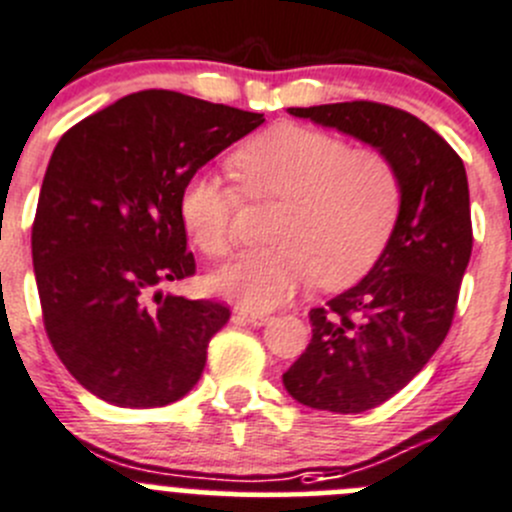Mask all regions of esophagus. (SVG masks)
Listing matches in <instances>:
<instances>
[{
	"label": "esophagus",
	"instance_id": "1",
	"mask_svg": "<svg viewBox=\"0 0 512 512\" xmlns=\"http://www.w3.org/2000/svg\"><path fill=\"white\" fill-rule=\"evenodd\" d=\"M235 315L240 317V320H245L247 325H255V327L265 325V322L270 320V315H267V312H252V310H245V307L235 310Z\"/></svg>",
	"mask_w": 512,
	"mask_h": 512
}]
</instances>
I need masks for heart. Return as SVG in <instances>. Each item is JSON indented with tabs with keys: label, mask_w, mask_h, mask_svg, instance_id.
I'll return each mask as SVG.
<instances>
[{
	"label": "heart",
	"mask_w": 512,
	"mask_h": 512,
	"mask_svg": "<svg viewBox=\"0 0 512 512\" xmlns=\"http://www.w3.org/2000/svg\"><path fill=\"white\" fill-rule=\"evenodd\" d=\"M232 175L250 200H280L275 247L247 252L212 275V287L240 305L272 310L320 282L352 285L370 272L393 237L403 180L388 155L350 150L342 137L300 124H275L240 147ZM240 195L212 172H197L180 192V217L207 257L237 242Z\"/></svg>",
	"instance_id": "obj_1"
}]
</instances>
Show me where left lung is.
<instances>
[{"label":"left lung","instance_id":"left-lung-1","mask_svg":"<svg viewBox=\"0 0 512 512\" xmlns=\"http://www.w3.org/2000/svg\"><path fill=\"white\" fill-rule=\"evenodd\" d=\"M287 112L375 147L403 180L388 247L355 287L312 307L310 345L282 375L307 408L365 413L403 390L453 325L473 252L468 175L458 152L403 109L337 102Z\"/></svg>","mask_w":512,"mask_h":512}]
</instances>
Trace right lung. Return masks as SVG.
Returning <instances> with one entry per match:
<instances>
[{
  "mask_svg": "<svg viewBox=\"0 0 512 512\" xmlns=\"http://www.w3.org/2000/svg\"><path fill=\"white\" fill-rule=\"evenodd\" d=\"M265 114L170 89L127 94L64 132L44 172L32 262L44 330L74 380L119 408H162L200 380L230 307L165 292L195 275L185 182Z\"/></svg>",
  "mask_w": 512,
  "mask_h": 512,
  "instance_id": "1",
  "label": "right lung"
}]
</instances>
